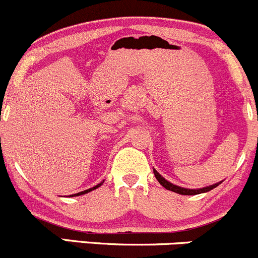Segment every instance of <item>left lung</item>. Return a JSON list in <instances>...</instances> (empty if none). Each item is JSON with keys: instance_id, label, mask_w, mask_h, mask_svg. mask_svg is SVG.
Here are the masks:
<instances>
[{"instance_id": "1", "label": "left lung", "mask_w": 258, "mask_h": 258, "mask_svg": "<svg viewBox=\"0 0 258 258\" xmlns=\"http://www.w3.org/2000/svg\"><path fill=\"white\" fill-rule=\"evenodd\" d=\"M153 173H154V175H156L157 180L161 183V185H163L165 189H168V190L174 191V193H178L181 195H195V194H200V193H207V191H210L211 189L216 188V186L219 185V183H218V184H214V185L207 186V188H203V189H185V188H180V186H178V185H174V184H172V183H169L168 180H165V179L162 177V175L159 174L156 169H153Z\"/></svg>"}]
</instances>
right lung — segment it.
Returning <instances> with one entry per match:
<instances>
[{
  "instance_id": "1",
  "label": "right lung",
  "mask_w": 258,
  "mask_h": 258,
  "mask_svg": "<svg viewBox=\"0 0 258 258\" xmlns=\"http://www.w3.org/2000/svg\"><path fill=\"white\" fill-rule=\"evenodd\" d=\"M102 183H100V184H97V185H95L94 188H90V189H88V190H84V191H80V193H78V194H73V195H70V197H78V195H83V194H86V193H89V191H91V190H94V189H96V188H99L100 185H101Z\"/></svg>"
}]
</instances>
